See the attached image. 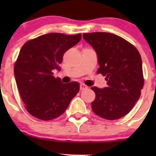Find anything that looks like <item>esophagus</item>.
I'll return each instance as SVG.
<instances>
[{"label":"esophagus","instance_id":"esophagus-1","mask_svg":"<svg viewBox=\"0 0 156 156\" xmlns=\"http://www.w3.org/2000/svg\"><path fill=\"white\" fill-rule=\"evenodd\" d=\"M86 89H87V86H86L85 84H80V90H84Z\"/></svg>","mask_w":156,"mask_h":156}]
</instances>
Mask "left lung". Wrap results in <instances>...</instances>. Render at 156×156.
Segmentation results:
<instances>
[{
	"label": "left lung",
	"instance_id": "left-lung-1",
	"mask_svg": "<svg viewBox=\"0 0 156 156\" xmlns=\"http://www.w3.org/2000/svg\"><path fill=\"white\" fill-rule=\"evenodd\" d=\"M83 37L97 54V74L107 81V87H91L96 94L93 111L107 120L124 117L139 100L144 87L140 54L131 44L111 33H84Z\"/></svg>",
	"mask_w": 156,
	"mask_h": 156
}]
</instances>
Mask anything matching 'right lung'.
<instances>
[{
	"instance_id": "add662e5",
	"label": "right lung",
	"mask_w": 156,
	"mask_h": 156,
	"mask_svg": "<svg viewBox=\"0 0 156 156\" xmlns=\"http://www.w3.org/2000/svg\"><path fill=\"white\" fill-rule=\"evenodd\" d=\"M81 39V34L67 35L49 33L25 43L14 66L16 82L28 112L37 119L48 121L59 117L78 93L79 83L62 84L54 78L63 54Z\"/></svg>"
}]
</instances>
